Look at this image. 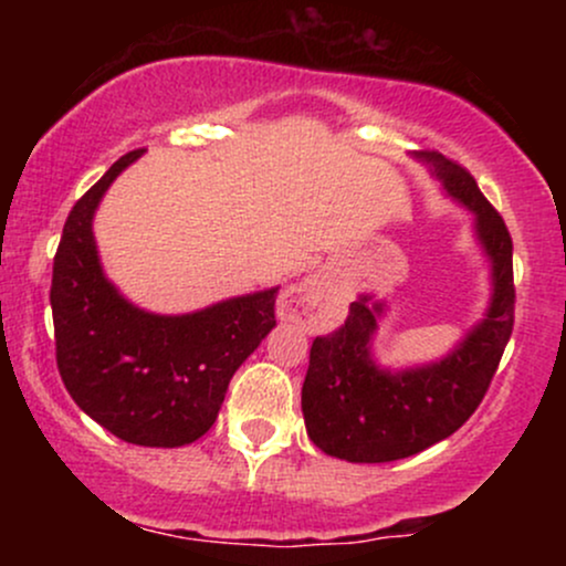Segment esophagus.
Returning <instances> with one entry per match:
<instances>
[{"label":"esophagus","instance_id":"34e87169","mask_svg":"<svg viewBox=\"0 0 566 566\" xmlns=\"http://www.w3.org/2000/svg\"><path fill=\"white\" fill-rule=\"evenodd\" d=\"M329 301H333L329 276L311 274L282 292V297H279V319L316 324L327 314Z\"/></svg>","mask_w":566,"mask_h":566}]
</instances>
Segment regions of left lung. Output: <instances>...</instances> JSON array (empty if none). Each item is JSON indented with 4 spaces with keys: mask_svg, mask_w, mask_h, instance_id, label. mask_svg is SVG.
I'll use <instances>...</instances> for the list:
<instances>
[{
    "mask_svg": "<svg viewBox=\"0 0 566 566\" xmlns=\"http://www.w3.org/2000/svg\"><path fill=\"white\" fill-rule=\"evenodd\" d=\"M447 197L473 216V237L490 261V305L463 340L437 361L380 367L373 354L386 301L359 295L348 319L311 346L301 407L308 439L348 463H391L452 437L482 405L513 329V244L503 218L469 170L441 154H418Z\"/></svg>",
    "mask_w": 566,
    "mask_h": 566,
    "instance_id": "left-lung-1",
    "label": "left lung"
}]
</instances>
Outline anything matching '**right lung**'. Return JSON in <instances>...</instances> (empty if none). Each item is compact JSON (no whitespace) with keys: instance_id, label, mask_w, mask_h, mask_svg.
Here are the masks:
<instances>
[{"instance_id":"add662e5","label":"right lung","mask_w":566,"mask_h":566,"mask_svg":"<svg viewBox=\"0 0 566 566\" xmlns=\"http://www.w3.org/2000/svg\"><path fill=\"white\" fill-rule=\"evenodd\" d=\"M143 148L108 167L76 201L53 263L55 359L71 399L129 444L184 447L216 423L242 361L276 327L279 287L191 314H151L103 274L93 218Z\"/></svg>"}]
</instances>
